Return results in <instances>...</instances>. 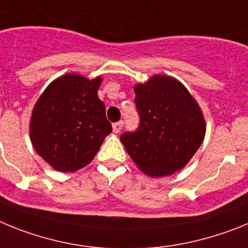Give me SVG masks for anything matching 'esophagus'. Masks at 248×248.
Returning <instances> with one entry per match:
<instances>
[{"label":"esophagus","mask_w":248,"mask_h":248,"mask_svg":"<svg viewBox=\"0 0 248 248\" xmlns=\"http://www.w3.org/2000/svg\"><path fill=\"white\" fill-rule=\"evenodd\" d=\"M122 126H124V122H122V121L116 122V124H112V130H113V132H115V133H118L120 131L122 130Z\"/></svg>","instance_id":"obj_1"}]
</instances>
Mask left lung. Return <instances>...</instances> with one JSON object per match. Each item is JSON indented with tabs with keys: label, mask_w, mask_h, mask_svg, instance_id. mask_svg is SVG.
I'll return each instance as SVG.
<instances>
[{
	"label": "left lung",
	"mask_w": 248,
	"mask_h": 248,
	"mask_svg": "<svg viewBox=\"0 0 248 248\" xmlns=\"http://www.w3.org/2000/svg\"><path fill=\"white\" fill-rule=\"evenodd\" d=\"M133 90L140 127L136 132H124L121 142L143 173L173 175L203 141L206 121L201 107L178 79L166 75H155Z\"/></svg>",
	"instance_id": "8db88e82"
}]
</instances>
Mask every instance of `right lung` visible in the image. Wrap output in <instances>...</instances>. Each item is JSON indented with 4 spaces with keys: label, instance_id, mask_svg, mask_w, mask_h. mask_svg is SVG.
I'll return each mask as SVG.
<instances>
[{
    "label": "right lung",
    "instance_id": "right-lung-1",
    "mask_svg": "<svg viewBox=\"0 0 248 248\" xmlns=\"http://www.w3.org/2000/svg\"><path fill=\"white\" fill-rule=\"evenodd\" d=\"M102 77L66 73L53 79L34 103L32 146L53 170L75 172L93 160L112 126L97 91Z\"/></svg>",
    "mask_w": 248,
    "mask_h": 248
}]
</instances>
